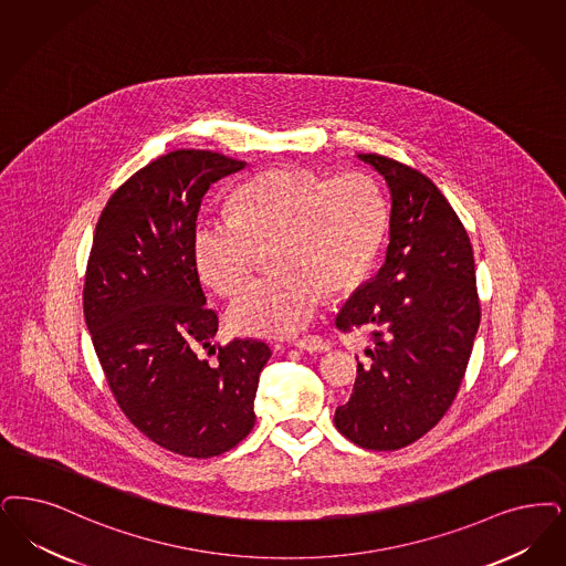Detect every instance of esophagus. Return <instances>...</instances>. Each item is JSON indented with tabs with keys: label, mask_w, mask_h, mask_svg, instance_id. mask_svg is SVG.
Here are the masks:
<instances>
[{
	"label": "esophagus",
	"mask_w": 566,
	"mask_h": 566,
	"mask_svg": "<svg viewBox=\"0 0 566 566\" xmlns=\"http://www.w3.org/2000/svg\"><path fill=\"white\" fill-rule=\"evenodd\" d=\"M294 345H296L298 349H305V352H328V349H331V345L322 339V337H317V335H310V337L296 339L294 340Z\"/></svg>",
	"instance_id": "esophagus-1"
}]
</instances>
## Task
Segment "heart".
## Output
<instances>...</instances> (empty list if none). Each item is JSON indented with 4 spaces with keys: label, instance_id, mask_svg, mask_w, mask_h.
Wrapping results in <instances>:
<instances>
[{
    "label": "heart",
    "instance_id": "1",
    "mask_svg": "<svg viewBox=\"0 0 566 566\" xmlns=\"http://www.w3.org/2000/svg\"><path fill=\"white\" fill-rule=\"evenodd\" d=\"M233 214L202 217L193 227L196 270L217 293H235L270 244L272 275L250 282L229 303L233 331L291 337L316 316L326 289L358 286L387 233L379 185L364 172L324 179L305 168H277L242 185Z\"/></svg>",
    "mask_w": 566,
    "mask_h": 566
}]
</instances>
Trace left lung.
Returning a JSON list of instances; mask_svg holds the SVG:
<instances>
[{
	"mask_svg": "<svg viewBox=\"0 0 566 566\" xmlns=\"http://www.w3.org/2000/svg\"><path fill=\"white\" fill-rule=\"evenodd\" d=\"M389 189V244L379 273L337 316L339 331L368 328L370 364L358 363L335 426L368 451H398L444 417L480 326L474 250L449 200L419 170L358 154Z\"/></svg>",
	"mask_w": 566,
	"mask_h": 566,
	"instance_id": "left-lung-1",
	"label": "left lung"
}]
</instances>
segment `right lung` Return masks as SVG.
I'll use <instances>...</instances> for the list:
<instances>
[{"label": "right lung", "mask_w": 566, "mask_h": 566, "mask_svg": "<svg viewBox=\"0 0 566 566\" xmlns=\"http://www.w3.org/2000/svg\"><path fill=\"white\" fill-rule=\"evenodd\" d=\"M247 161L203 149L159 156L115 189L92 238L84 317L115 402L151 442L182 457L231 451L254 426L256 339L212 347L219 331L191 238L212 182ZM210 346V361L197 352Z\"/></svg>", "instance_id": "obj_1"}]
</instances>
